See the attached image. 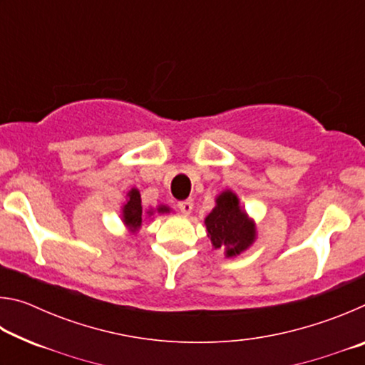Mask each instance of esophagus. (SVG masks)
I'll use <instances>...</instances> for the list:
<instances>
[{"label": "esophagus", "mask_w": 365, "mask_h": 365, "mask_svg": "<svg viewBox=\"0 0 365 365\" xmlns=\"http://www.w3.org/2000/svg\"><path fill=\"white\" fill-rule=\"evenodd\" d=\"M178 209H180V212L188 215L191 211H193V200H185L178 202Z\"/></svg>", "instance_id": "obj_1"}]
</instances>
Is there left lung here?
<instances>
[{"mask_svg": "<svg viewBox=\"0 0 365 365\" xmlns=\"http://www.w3.org/2000/svg\"><path fill=\"white\" fill-rule=\"evenodd\" d=\"M214 202L212 211L205 217L207 238L214 250L224 251L225 257H237L257 240L256 222L242 207L238 195L232 190L220 191Z\"/></svg>", "mask_w": 365, "mask_h": 365, "instance_id": "obj_1", "label": "left lung"}]
</instances>
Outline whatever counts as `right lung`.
<instances>
[{"label":"right lung","mask_w":365,"mask_h":365,"mask_svg":"<svg viewBox=\"0 0 365 365\" xmlns=\"http://www.w3.org/2000/svg\"><path fill=\"white\" fill-rule=\"evenodd\" d=\"M172 207L168 205H158L154 207L143 209L141 206V196L138 188H130L125 195V201L120 206V220L128 233L137 235L143 222L151 220L156 214H170Z\"/></svg>","instance_id":"add662e5"}]
</instances>
